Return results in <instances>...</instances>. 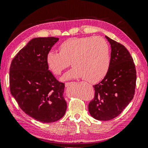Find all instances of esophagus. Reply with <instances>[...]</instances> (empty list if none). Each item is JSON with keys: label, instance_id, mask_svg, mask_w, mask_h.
Returning a JSON list of instances; mask_svg holds the SVG:
<instances>
[{"label": "esophagus", "instance_id": "obj_1", "mask_svg": "<svg viewBox=\"0 0 148 148\" xmlns=\"http://www.w3.org/2000/svg\"><path fill=\"white\" fill-rule=\"evenodd\" d=\"M72 83V82H66V83H65V87H69V86L71 85Z\"/></svg>", "mask_w": 148, "mask_h": 148}]
</instances>
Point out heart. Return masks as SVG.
I'll list each match as a JSON object with an SVG mask.
<instances>
[{
    "label": "heart",
    "instance_id": "obj_1",
    "mask_svg": "<svg viewBox=\"0 0 148 148\" xmlns=\"http://www.w3.org/2000/svg\"><path fill=\"white\" fill-rule=\"evenodd\" d=\"M60 52L51 50L46 61L48 68L60 75L71 65L73 68L64 75L63 79L83 77L96 83L106 76L111 63L109 47L101 37H73L60 45Z\"/></svg>",
    "mask_w": 148,
    "mask_h": 148
}]
</instances>
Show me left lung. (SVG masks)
I'll return each instance as SVG.
<instances>
[{
	"label": "left lung",
	"mask_w": 148,
	"mask_h": 148,
	"mask_svg": "<svg viewBox=\"0 0 148 148\" xmlns=\"http://www.w3.org/2000/svg\"><path fill=\"white\" fill-rule=\"evenodd\" d=\"M111 45V63L106 76L94 85L95 94L88 103L94 119L110 120L122 112L133 100L136 72L130 53L123 45L106 36Z\"/></svg>",
	"instance_id": "8db88e82"
}]
</instances>
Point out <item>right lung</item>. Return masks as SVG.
<instances>
[{
  "mask_svg": "<svg viewBox=\"0 0 148 148\" xmlns=\"http://www.w3.org/2000/svg\"><path fill=\"white\" fill-rule=\"evenodd\" d=\"M58 40L53 37L32 39L13 59L10 69L12 95L26 114L43 123L59 120L66 110L65 84L53 76L46 61Z\"/></svg>",
  "mask_w": 148,
  "mask_h": 148,
  "instance_id": "1",
  "label": "right lung"
}]
</instances>
